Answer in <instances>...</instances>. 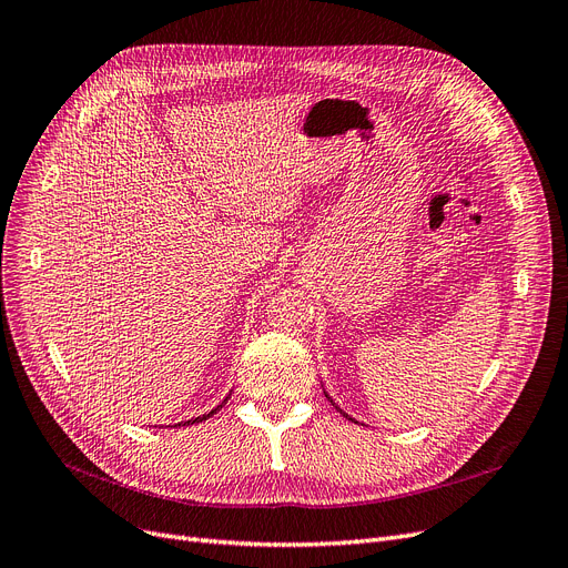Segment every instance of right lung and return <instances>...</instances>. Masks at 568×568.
<instances>
[{
    "label": "right lung",
    "mask_w": 568,
    "mask_h": 568,
    "mask_svg": "<svg viewBox=\"0 0 568 568\" xmlns=\"http://www.w3.org/2000/svg\"><path fill=\"white\" fill-rule=\"evenodd\" d=\"M224 403H226V400H224ZM224 403H222V405H224ZM222 405H217V407H215L213 412H210V414H205V416H196V418H192V422H186V426H189V424H199V422H205V418H207V416H213V414H217V412L222 409Z\"/></svg>",
    "instance_id": "right-lung-1"
}]
</instances>
